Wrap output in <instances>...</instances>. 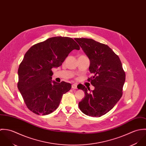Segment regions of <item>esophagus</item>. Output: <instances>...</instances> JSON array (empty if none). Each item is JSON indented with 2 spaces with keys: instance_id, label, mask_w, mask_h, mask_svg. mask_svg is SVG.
Masks as SVG:
<instances>
[{
  "instance_id": "obj_1",
  "label": "esophagus",
  "mask_w": 146,
  "mask_h": 146,
  "mask_svg": "<svg viewBox=\"0 0 146 146\" xmlns=\"http://www.w3.org/2000/svg\"><path fill=\"white\" fill-rule=\"evenodd\" d=\"M72 89H77V84H74L72 85Z\"/></svg>"
}]
</instances>
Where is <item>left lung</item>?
<instances>
[{"mask_svg":"<svg viewBox=\"0 0 146 146\" xmlns=\"http://www.w3.org/2000/svg\"><path fill=\"white\" fill-rule=\"evenodd\" d=\"M75 40L90 60L89 70L93 76L88 80L94 86L90 91L83 85H78L85 95L79 107L88 116L100 117L110 111L122 97L125 72L119 56L108 45L92 39Z\"/></svg>","mask_w":146,"mask_h":146,"instance_id":"1","label":"left lung"}]
</instances>
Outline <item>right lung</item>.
Wrapping results in <instances>:
<instances>
[{
	"mask_svg": "<svg viewBox=\"0 0 146 146\" xmlns=\"http://www.w3.org/2000/svg\"><path fill=\"white\" fill-rule=\"evenodd\" d=\"M80 46L72 38L56 36L33 45L25 53L18 70L17 86L27 108L37 115L57 109L71 84L52 81V68L62 65L68 54Z\"/></svg>",
	"mask_w": 146,
	"mask_h": 146,
	"instance_id": "add662e5",
	"label": "right lung"
}]
</instances>
